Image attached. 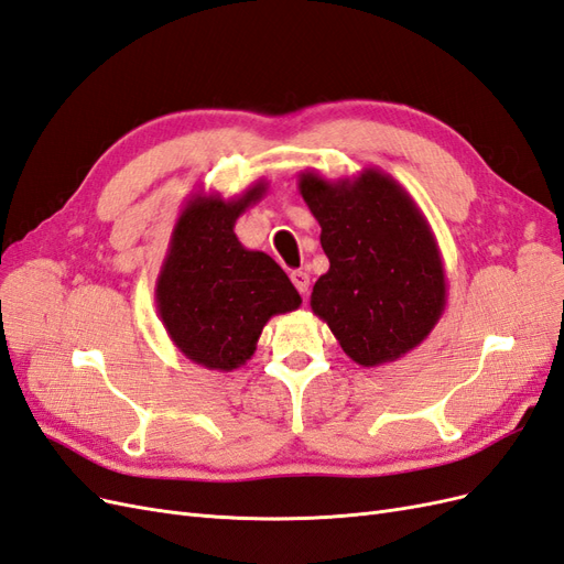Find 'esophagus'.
Returning a JSON list of instances; mask_svg holds the SVG:
<instances>
[{"label":"esophagus","mask_w":564,"mask_h":564,"mask_svg":"<svg viewBox=\"0 0 564 564\" xmlns=\"http://www.w3.org/2000/svg\"><path fill=\"white\" fill-rule=\"evenodd\" d=\"M292 282H294V286L299 289L301 296L308 294V289H311V275H308V272L294 270V272H292Z\"/></svg>","instance_id":"34e87169"}]
</instances>
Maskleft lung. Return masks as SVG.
<instances>
[{"instance_id": "left-lung-1", "label": "left lung", "mask_w": 564, "mask_h": 564, "mask_svg": "<svg viewBox=\"0 0 564 564\" xmlns=\"http://www.w3.org/2000/svg\"><path fill=\"white\" fill-rule=\"evenodd\" d=\"M299 193L329 259L311 308L344 352L362 367H381L421 346L445 313L447 278L412 195L377 166L338 181L305 169Z\"/></svg>"}]
</instances>
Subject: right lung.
<instances>
[{
	"instance_id": "add662e5",
	"label": "right lung",
	"mask_w": 564,
	"mask_h": 564,
	"mask_svg": "<svg viewBox=\"0 0 564 564\" xmlns=\"http://www.w3.org/2000/svg\"><path fill=\"white\" fill-rule=\"evenodd\" d=\"M265 193L268 181L232 199L199 191L176 218L155 303L172 344L195 365L216 371L247 365L268 319L301 305L286 272L235 235L237 218Z\"/></svg>"
}]
</instances>
